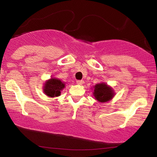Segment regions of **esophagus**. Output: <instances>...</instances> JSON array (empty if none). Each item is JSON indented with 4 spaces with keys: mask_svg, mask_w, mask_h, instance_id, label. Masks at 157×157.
<instances>
[{
    "mask_svg": "<svg viewBox=\"0 0 157 157\" xmlns=\"http://www.w3.org/2000/svg\"><path fill=\"white\" fill-rule=\"evenodd\" d=\"M76 82H77V84H79V85H82V84H83L84 83V80H77Z\"/></svg>",
    "mask_w": 157,
    "mask_h": 157,
    "instance_id": "1",
    "label": "esophagus"
}]
</instances>
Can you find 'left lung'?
Returning <instances> with one entry per match:
<instances>
[{
	"label": "left lung",
	"mask_w": 157,
	"mask_h": 157,
	"mask_svg": "<svg viewBox=\"0 0 157 157\" xmlns=\"http://www.w3.org/2000/svg\"><path fill=\"white\" fill-rule=\"evenodd\" d=\"M94 88V96L100 102H107L113 97L114 93L112 89L105 83L98 84Z\"/></svg>",
	"instance_id": "8db88e82"
}]
</instances>
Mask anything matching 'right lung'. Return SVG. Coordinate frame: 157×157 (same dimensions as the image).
<instances>
[{
    "label": "right lung",
    "instance_id": "obj_1",
    "mask_svg": "<svg viewBox=\"0 0 157 157\" xmlns=\"http://www.w3.org/2000/svg\"><path fill=\"white\" fill-rule=\"evenodd\" d=\"M65 84L60 79L51 78L45 84L44 91L49 97H57L60 95L61 91L64 88Z\"/></svg>",
    "mask_w": 157,
    "mask_h": 157
}]
</instances>
